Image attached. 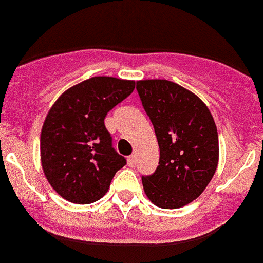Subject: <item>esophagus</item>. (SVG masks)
<instances>
[{
	"instance_id": "obj_1",
	"label": "esophagus",
	"mask_w": 263,
	"mask_h": 263,
	"mask_svg": "<svg viewBox=\"0 0 263 263\" xmlns=\"http://www.w3.org/2000/svg\"><path fill=\"white\" fill-rule=\"evenodd\" d=\"M136 164H137V157L134 156V155L127 157V165L129 167H136Z\"/></svg>"
}]
</instances>
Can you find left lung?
<instances>
[{
	"label": "left lung",
	"instance_id": "obj_1",
	"mask_svg": "<svg viewBox=\"0 0 263 263\" xmlns=\"http://www.w3.org/2000/svg\"><path fill=\"white\" fill-rule=\"evenodd\" d=\"M138 95L155 127L160 160L155 174L142 176L149 201L179 209L206 189L218 165V134L205 103L168 80H140Z\"/></svg>",
	"mask_w": 263,
	"mask_h": 263
}]
</instances>
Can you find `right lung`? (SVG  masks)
Returning <instances> with one entry per match:
<instances>
[{"mask_svg":"<svg viewBox=\"0 0 263 263\" xmlns=\"http://www.w3.org/2000/svg\"><path fill=\"white\" fill-rule=\"evenodd\" d=\"M136 81L96 76L57 99L42 126L41 163L47 182L69 202L100 199L126 164L111 146L107 112L134 91Z\"/></svg>","mask_w":263,"mask_h":263,"instance_id":"obj_1","label":"right lung"}]
</instances>
